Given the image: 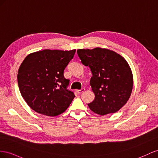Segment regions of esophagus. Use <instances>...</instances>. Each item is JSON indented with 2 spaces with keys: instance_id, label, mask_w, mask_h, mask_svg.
Segmentation results:
<instances>
[{
  "instance_id": "obj_1",
  "label": "esophagus",
  "mask_w": 158,
  "mask_h": 158,
  "mask_svg": "<svg viewBox=\"0 0 158 158\" xmlns=\"http://www.w3.org/2000/svg\"><path fill=\"white\" fill-rule=\"evenodd\" d=\"M85 91V88H82V89H81L77 90V91L78 94H81V93L84 92Z\"/></svg>"
}]
</instances>
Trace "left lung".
<instances>
[{
  "mask_svg": "<svg viewBox=\"0 0 158 158\" xmlns=\"http://www.w3.org/2000/svg\"><path fill=\"white\" fill-rule=\"evenodd\" d=\"M77 54L93 76L90 80L95 99L88 104L95 114L104 115L119 111L127 103L133 88V75L123 56L117 52L97 47L78 49Z\"/></svg>",
  "mask_w": 158,
  "mask_h": 158,
  "instance_id": "left-lung-1",
  "label": "left lung"
}]
</instances>
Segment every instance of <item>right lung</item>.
Listing matches in <instances>:
<instances>
[{"label": "right lung", "instance_id": "add662e5", "mask_svg": "<svg viewBox=\"0 0 158 158\" xmlns=\"http://www.w3.org/2000/svg\"><path fill=\"white\" fill-rule=\"evenodd\" d=\"M75 51L44 49L24 59L19 69L18 85L32 110L52 117L61 114L69 106L75 96L67 89L69 80L63 73Z\"/></svg>", "mask_w": 158, "mask_h": 158}]
</instances>
